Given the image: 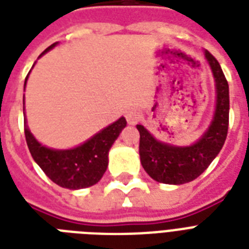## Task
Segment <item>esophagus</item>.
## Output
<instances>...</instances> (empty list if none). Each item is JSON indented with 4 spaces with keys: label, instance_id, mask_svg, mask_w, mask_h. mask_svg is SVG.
Returning a JSON list of instances; mask_svg holds the SVG:
<instances>
[{
    "label": "esophagus",
    "instance_id": "esophagus-1",
    "mask_svg": "<svg viewBox=\"0 0 249 249\" xmlns=\"http://www.w3.org/2000/svg\"><path fill=\"white\" fill-rule=\"evenodd\" d=\"M125 117H126V120H128L129 124H137L138 121L141 120V117H142V115H141V112L138 111V109H128L126 112H125Z\"/></svg>",
    "mask_w": 249,
    "mask_h": 249
}]
</instances>
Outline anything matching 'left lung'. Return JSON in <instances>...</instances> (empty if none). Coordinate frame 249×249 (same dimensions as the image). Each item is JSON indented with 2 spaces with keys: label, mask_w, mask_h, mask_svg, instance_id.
<instances>
[{
  "label": "left lung",
  "mask_w": 249,
  "mask_h": 249,
  "mask_svg": "<svg viewBox=\"0 0 249 249\" xmlns=\"http://www.w3.org/2000/svg\"><path fill=\"white\" fill-rule=\"evenodd\" d=\"M213 77L216 81V111L208 130L200 140L187 147H178L155 140L143 125L140 132L141 164L155 181L168 185H182L194 181L212 163L224 146L229 129V84L220 63L205 50Z\"/></svg>",
  "instance_id": "8db88e82"
}]
</instances>
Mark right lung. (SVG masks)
<instances>
[{"instance_id": "obj_1", "label": "right lung", "mask_w": 249, "mask_h": 249, "mask_svg": "<svg viewBox=\"0 0 249 249\" xmlns=\"http://www.w3.org/2000/svg\"><path fill=\"white\" fill-rule=\"evenodd\" d=\"M56 45H50L41 55L52 50ZM40 55V56H41ZM28 76L25 77L27 83ZM24 111V97H23ZM126 126L125 117H120L113 124L102 129L101 132L71 150H53L42 146L29 132L24 123L25 141L33 160L44 173L60 187L70 190L85 189L95 185L105 174L108 165V151L121 130Z\"/></svg>"}]
</instances>
